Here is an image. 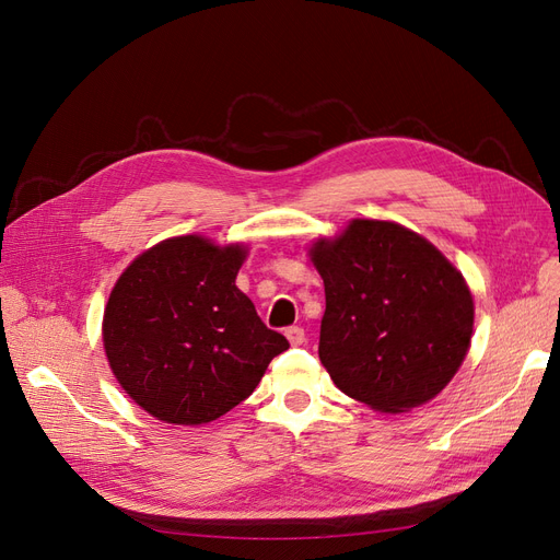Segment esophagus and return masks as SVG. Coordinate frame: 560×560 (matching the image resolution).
I'll return each mask as SVG.
<instances>
[{
  "mask_svg": "<svg viewBox=\"0 0 560 560\" xmlns=\"http://www.w3.org/2000/svg\"><path fill=\"white\" fill-rule=\"evenodd\" d=\"M285 338L290 340V346H302L304 343V329L302 327H288Z\"/></svg>",
  "mask_w": 560,
  "mask_h": 560,
  "instance_id": "1",
  "label": "esophagus"
}]
</instances>
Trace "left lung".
Listing matches in <instances>:
<instances>
[{"mask_svg": "<svg viewBox=\"0 0 560 560\" xmlns=\"http://www.w3.org/2000/svg\"><path fill=\"white\" fill-rule=\"evenodd\" d=\"M308 254L327 302L318 354L340 392L388 415L440 394L474 331L471 290L448 258L423 235L377 220H352Z\"/></svg>", "mask_w": 560, "mask_h": 560, "instance_id": "1", "label": "left lung"}]
</instances>
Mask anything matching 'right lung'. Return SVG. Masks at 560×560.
<instances>
[{
	"label": "right lung",
	"instance_id": "1",
	"mask_svg": "<svg viewBox=\"0 0 560 560\" xmlns=\"http://www.w3.org/2000/svg\"><path fill=\"white\" fill-rule=\"evenodd\" d=\"M245 245L201 235L162 240L118 277L103 318L109 369L151 417L201 425L254 394L288 350L235 285Z\"/></svg>",
	"mask_w": 560,
	"mask_h": 560
}]
</instances>
